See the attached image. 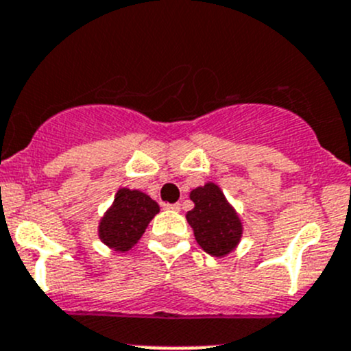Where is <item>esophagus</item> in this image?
<instances>
[{"instance_id": "34e87169", "label": "esophagus", "mask_w": 351, "mask_h": 351, "mask_svg": "<svg viewBox=\"0 0 351 351\" xmlns=\"http://www.w3.org/2000/svg\"><path fill=\"white\" fill-rule=\"evenodd\" d=\"M165 208H167V210H174V211H180V203H167L165 204Z\"/></svg>"}]
</instances>
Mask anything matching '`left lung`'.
<instances>
[{
  "mask_svg": "<svg viewBox=\"0 0 351 351\" xmlns=\"http://www.w3.org/2000/svg\"><path fill=\"white\" fill-rule=\"evenodd\" d=\"M194 208L186 218L194 230V239L204 252L213 258H225L241 244L244 221L220 186L211 180L189 193Z\"/></svg>",
  "mask_w": 351,
  "mask_h": 351,
  "instance_id": "8db88e82",
  "label": "left lung"
}]
</instances>
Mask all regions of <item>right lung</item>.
Instances as JSON below:
<instances>
[{"label":"right lung","instance_id":"add662e5","mask_svg":"<svg viewBox=\"0 0 351 351\" xmlns=\"http://www.w3.org/2000/svg\"><path fill=\"white\" fill-rule=\"evenodd\" d=\"M158 211V203L147 193L119 187L112 204L100 217L97 235L112 251L126 252L140 241Z\"/></svg>","mask_w":351,"mask_h":351}]
</instances>
